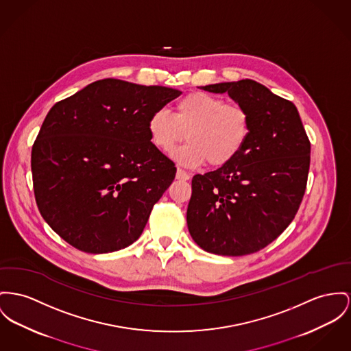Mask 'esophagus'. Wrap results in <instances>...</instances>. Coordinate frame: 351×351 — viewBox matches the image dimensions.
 I'll return each instance as SVG.
<instances>
[{
	"label": "esophagus",
	"instance_id": "esophagus-1",
	"mask_svg": "<svg viewBox=\"0 0 351 351\" xmlns=\"http://www.w3.org/2000/svg\"><path fill=\"white\" fill-rule=\"evenodd\" d=\"M176 178H177V180H180V181H187V180L190 178V176L187 174L186 171H184L182 169H177Z\"/></svg>",
	"mask_w": 351,
	"mask_h": 351
}]
</instances>
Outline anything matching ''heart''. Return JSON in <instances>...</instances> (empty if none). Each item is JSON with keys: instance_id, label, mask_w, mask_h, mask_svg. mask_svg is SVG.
<instances>
[{"instance_id": "1", "label": "heart", "mask_w": 351, "mask_h": 351, "mask_svg": "<svg viewBox=\"0 0 351 351\" xmlns=\"http://www.w3.org/2000/svg\"><path fill=\"white\" fill-rule=\"evenodd\" d=\"M250 114L239 104H225L219 97L194 92L176 105L174 114L164 109L154 112L147 122L150 140L161 152H171L178 164L197 167L205 161L219 167L241 153L250 136Z\"/></svg>"}]
</instances>
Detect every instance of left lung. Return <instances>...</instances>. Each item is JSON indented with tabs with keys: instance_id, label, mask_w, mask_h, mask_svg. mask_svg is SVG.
Wrapping results in <instances>:
<instances>
[{
	"instance_id": "8db88e82",
	"label": "left lung",
	"mask_w": 351,
	"mask_h": 351,
	"mask_svg": "<svg viewBox=\"0 0 351 351\" xmlns=\"http://www.w3.org/2000/svg\"><path fill=\"white\" fill-rule=\"evenodd\" d=\"M226 93L250 114V136L229 164L191 181L187 229L208 253L238 257L273 242L304 198L310 142L293 102L253 80L201 86Z\"/></svg>"
}]
</instances>
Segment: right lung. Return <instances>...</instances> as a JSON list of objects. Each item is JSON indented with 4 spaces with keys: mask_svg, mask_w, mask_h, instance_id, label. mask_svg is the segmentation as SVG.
<instances>
[{
    "mask_svg": "<svg viewBox=\"0 0 351 351\" xmlns=\"http://www.w3.org/2000/svg\"><path fill=\"white\" fill-rule=\"evenodd\" d=\"M180 94L105 78L49 110L32 149L34 195L71 246L104 254L140 238L177 171L150 142L147 122Z\"/></svg>",
    "mask_w": 351,
    "mask_h": 351,
    "instance_id": "right-lung-1",
    "label": "right lung"
}]
</instances>
